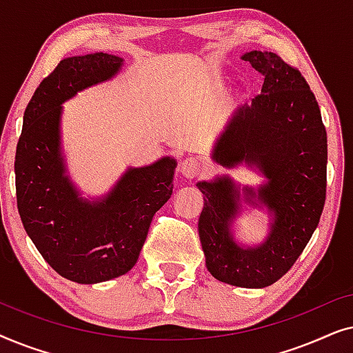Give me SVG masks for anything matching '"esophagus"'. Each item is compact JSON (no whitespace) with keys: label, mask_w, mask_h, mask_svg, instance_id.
<instances>
[{"label":"esophagus","mask_w":353,"mask_h":353,"mask_svg":"<svg viewBox=\"0 0 353 353\" xmlns=\"http://www.w3.org/2000/svg\"><path fill=\"white\" fill-rule=\"evenodd\" d=\"M202 168H204V165L196 157H186L180 163V173L186 178H196L197 175H201Z\"/></svg>","instance_id":"34e87169"}]
</instances>
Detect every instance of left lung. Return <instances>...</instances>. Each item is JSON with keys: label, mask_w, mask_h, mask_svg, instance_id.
<instances>
[{"label": "left lung", "mask_w": 353, "mask_h": 353, "mask_svg": "<svg viewBox=\"0 0 353 353\" xmlns=\"http://www.w3.org/2000/svg\"><path fill=\"white\" fill-rule=\"evenodd\" d=\"M263 75L262 93L236 110L212 159L233 168L257 165L267 183L244 188V201L263 204L273 216L268 238L241 248L231 233L239 212V188L230 176L199 181L204 194L199 238L205 267L221 283L267 288L286 274L310 241L326 199L327 139L315 94L296 67L274 52L243 56Z\"/></svg>", "instance_id": "1"}]
</instances>
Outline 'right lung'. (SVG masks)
<instances>
[{"label": "right lung", "mask_w": 353, "mask_h": 353, "mask_svg": "<svg viewBox=\"0 0 353 353\" xmlns=\"http://www.w3.org/2000/svg\"><path fill=\"white\" fill-rule=\"evenodd\" d=\"M123 59L105 52L62 59L33 93L17 143V209L27 234L61 276L94 284L137 263L152 216L173 191L175 159L128 168L103 199L86 201L65 175L62 103L117 74Z\"/></svg>", "instance_id": "right-lung-1"}]
</instances>
